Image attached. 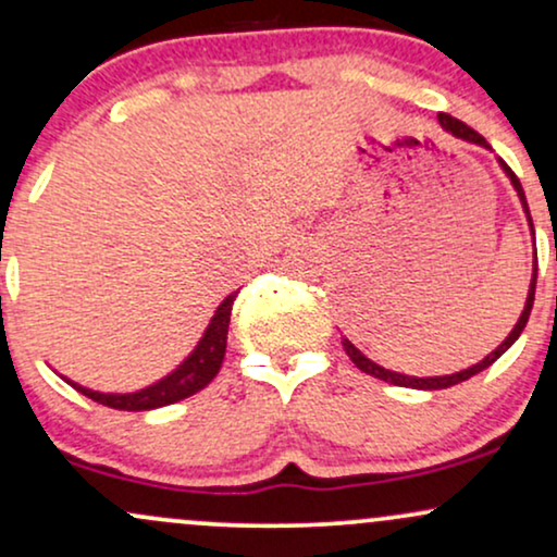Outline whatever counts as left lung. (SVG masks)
<instances>
[{
    "instance_id": "left-lung-1",
    "label": "left lung",
    "mask_w": 557,
    "mask_h": 557,
    "mask_svg": "<svg viewBox=\"0 0 557 557\" xmlns=\"http://www.w3.org/2000/svg\"><path fill=\"white\" fill-rule=\"evenodd\" d=\"M437 120H440V125H443V131H445V133H450V136H456V138H461V140H469V144H476V146H484V149H490L487 140H484L482 136H479V133L474 131V127H469L466 123H461V120L450 117V114H440ZM497 164H500L503 172H505V177H508L510 185H513V190H516V194H519L521 209H523V214H527L529 230H532V238H534L532 214H529V203H527V196H523L521 181H519V177L513 175V170H510L508 164L503 162V159H497ZM534 253H536V248H534ZM534 287H536V257H534L532 283H529V293H527V304H523V311H521L519 322L513 324V330L508 332V337H505V341H503L500 345H497V348L492 350V354L484 356V359L479 361V363H474V367L461 369V372H456V374H443V376H408V374H400V372H389V369L380 367V363H374L372 359H369V356H363L361 350L356 348V345L348 341V337H343V348H345V354L350 356V361H354L356 367H359L363 374H372V376H376V380H385V382H389V385H398V387H413V389H445V387H453V385H458V382H466V380H471V376H474V374L484 372V369L492 367V363H495L497 359H500V356L505 354V350L510 348V345H513L516 341H519V335H521L523 327H527V322H529V314H532Z\"/></svg>"
}]
</instances>
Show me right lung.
Wrapping results in <instances>:
<instances>
[{
  "label": "right lung",
  "mask_w": 557,
  "mask_h": 557,
  "mask_svg": "<svg viewBox=\"0 0 557 557\" xmlns=\"http://www.w3.org/2000/svg\"><path fill=\"white\" fill-rule=\"evenodd\" d=\"M235 296H238V293H230V296L216 306L214 317L209 319L207 330H203L196 348L190 350L168 376L154 382V385L140 387L136 393H99V389L83 387L78 382L67 380V376H62V380H65L67 385H73L78 393L86 395V398L101 403V406L117 408V411H151V408H162L170 406V403L190 398L198 389L207 387L216 376V372H220L222 359H225L230 311H233Z\"/></svg>",
  "instance_id": "add662e5"
}]
</instances>
